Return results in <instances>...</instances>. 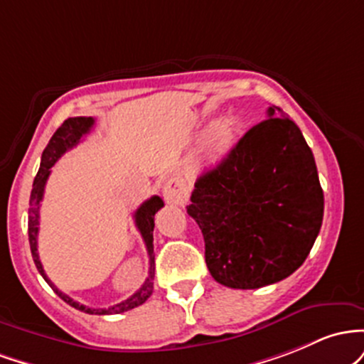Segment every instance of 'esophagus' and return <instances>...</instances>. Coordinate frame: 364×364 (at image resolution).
Returning <instances> with one entry per match:
<instances>
[{"label": "esophagus", "instance_id": "esophagus-1", "mask_svg": "<svg viewBox=\"0 0 364 364\" xmlns=\"http://www.w3.org/2000/svg\"><path fill=\"white\" fill-rule=\"evenodd\" d=\"M163 198L170 204H183L187 201V191L178 177H171L163 186Z\"/></svg>", "mask_w": 364, "mask_h": 364}]
</instances>
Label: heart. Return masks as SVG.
<instances>
[{"mask_svg": "<svg viewBox=\"0 0 364 364\" xmlns=\"http://www.w3.org/2000/svg\"><path fill=\"white\" fill-rule=\"evenodd\" d=\"M237 137V125L234 120H223L211 129L206 142V158L218 161L230 151Z\"/></svg>", "mask_w": 364, "mask_h": 364, "instance_id": "heart-1", "label": "heart"}]
</instances>
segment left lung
Listing matches in <instances>:
<instances>
[{"label":"left lung","instance_id":"8db88e82","mask_svg":"<svg viewBox=\"0 0 364 364\" xmlns=\"http://www.w3.org/2000/svg\"><path fill=\"white\" fill-rule=\"evenodd\" d=\"M187 213L218 284L259 289L292 275L323 222V191L299 127L270 106L267 120L198 178Z\"/></svg>","mask_w":364,"mask_h":364}]
</instances>
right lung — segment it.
<instances>
[{
    "instance_id": "right-lung-1",
    "label": "right lung",
    "mask_w": 364,
    "mask_h": 364,
    "mask_svg": "<svg viewBox=\"0 0 364 364\" xmlns=\"http://www.w3.org/2000/svg\"><path fill=\"white\" fill-rule=\"evenodd\" d=\"M94 118L92 117H73L65 120L61 124V127L53 134V137L48 142L46 149L43 151V156H41V166L38 175H36L34 183H32V193L31 199H28V242H31V252L32 258H34L36 268L43 275V279L51 285L53 291H55L61 299L67 304H70L72 308L79 309V311L89 313V314H118L129 311V309L137 308L142 303L149 299V296L153 294V280H154V252H153V230H154V215L158 210L163 208V199L160 196H153L148 201H144L141 206L137 208V211L134 213L136 218V227L141 232L142 239H144L146 249H148L149 255V272L148 279L144 280V284L141 285V289L136 294L129 297V299L122 301L115 306H109V308H87V306L77 303L72 297H68L67 294L58 291V287H55V284L48 279V275L44 273L43 264H41L39 252H38V232H39V206L43 201L44 196V187H46L48 177L51 173V166L67 153L68 149H72L73 146H77L80 142L85 134H89V130L92 129Z\"/></svg>"
}]
</instances>
